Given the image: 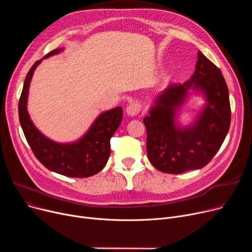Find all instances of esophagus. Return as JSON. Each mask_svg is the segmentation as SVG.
<instances>
[{"mask_svg":"<svg viewBox=\"0 0 252 252\" xmlns=\"http://www.w3.org/2000/svg\"><path fill=\"white\" fill-rule=\"evenodd\" d=\"M141 111V105L137 102L130 103L126 107V114L129 116H136Z\"/></svg>","mask_w":252,"mask_h":252,"instance_id":"obj_1","label":"esophagus"}]
</instances>
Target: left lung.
Returning <instances> with one entry per match:
<instances>
[{"instance_id":"8db88e82","label":"left lung","mask_w":252,"mask_h":252,"mask_svg":"<svg viewBox=\"0 0 252 252\" xmlns=\"http://www.w3.org/2000/svg\"><path fill=\"white\" fill-rule=\"evenodd\" d=\"M190 89L202 94L207 103L194 123L182 127L176 118ZM143 122L148 159L155 168L175 175L202 168L220 148L231 124L229 90L221 71L199 51L191 78L161 92Z\"/></svg>"}]
</instances>
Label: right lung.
I'll return each instance as SVG.
<instances>
[{
    "instance_id": "add662e5",
    "label": "right lung",
    "mask_w": 252,
    "mask_h": 252,
    "mask_svg": "<svg viewBox=\"0 0 252 252\" xmlns=\"http://www.w3.org/2000/svg\"><path fill=\"white\" fill-rule=\"evenodd\" d=\"M63 48L36 61L26 74L19 99V122L24 136L37 160L51 171L70 178H88L104 168L110 156V139L123 121V108L115 107L101 113L87 133L72 143H57L47 138L32 124L28 111V97L35 68L43 59L56 55Z\"/></svg>"
}]
</instances>
